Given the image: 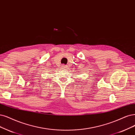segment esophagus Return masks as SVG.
Wrapping results in <instances>:
<instances>
[{
	"instance_id": "obj_1",
	"label": "esophagus",
	"mask_w": 135,
	"mask_h": 135,
	"mask_svg": "<svg viewBox=\"0 0 135 135\" xmlns=\"http://www.w3.org/2000/svg\"><path fill=\"white\" fill-rule=\"evenodd\" d=\"M66 65H64V64H62V66H61V68H62V69H65V68H66Z\"/></svg>"
}]
</instances>
